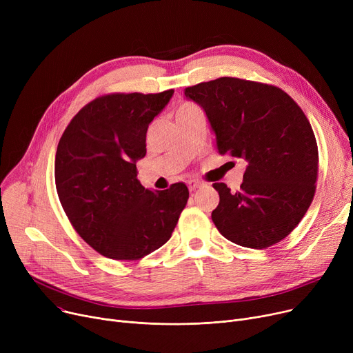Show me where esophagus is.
Returning a JSON list of instances; mask_svg holds the SVG:
<instances>
[{
    "instance_id": "esophagus-1",
    "label": "esophagus",
    "mask_w": 353,
    "mask_h": 353,
    "mask_svg": "<svg viewBox=\"0 0 353 353\" xmlns=\"http://www.w3.org/2000/svg\"><path fill=\"white\" fill-rule=\"evenodd\" d=\"M200 186H201V184H200L199 181H196V180H190V181L188 183V188H189V190H190V192L197 190Z\"/></svg>"
}]
</instances>
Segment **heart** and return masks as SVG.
<instances>
[{"label":"heart","instance_id":"1","mask_svg":"<svg viewBox=\"0 0 353 353\" xmlns=\"http://www.w3.org/2000/svg\"><path fill=\"white\" fill-rule=\"evenodd\" d=\"M197 108L194 107V105H192V104H183L179 110H177V113H176V116H180V114H188V113H193V111H196Z\"/></svg>","mask_w":353,"mask_h":353}]
</instances>
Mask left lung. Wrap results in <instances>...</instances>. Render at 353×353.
<instances>
[{
    "label": "left lung",
    "instance_id": "obj_1",
    "mask_svg": "<svg viewBox=\"0 0 353 353\" xmlns=\"http://www.w3.org/2000/svg\"><path fill=\"white\" fill-rule=\"evenodd\" d=\"M208 116L221 156L246 170L239 192L214 183L217 230L230 242L266 249L299 225L314 196L318 144L302 108L274 85L220 77L184 90Z\"/></svg>",
    "mask_w": 353,
    "mask_h": 353
}]
</instances>
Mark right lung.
I'll list each match as a JSON object with an SVG mask.
<instances>
[{
    "label": "right lung",
    "mask_w": 353,
    "mask_h": 353,
    "mask_svg": "<svg viewBox=\"0 0 353 353\" xmlns=\"http://www.w3.org/2000/svg\"><path fill=\"white\" fill-rule=\"evenodd\" d=\"M173 92L99 97L72 117L60 139L55 188L61 206L84 242L114 261H137L161 248L188 203L184 183L152 192L137 179L148 124Z\"/></svg>",
    "instance_id": "right-lung-1"
}]
</instances>
